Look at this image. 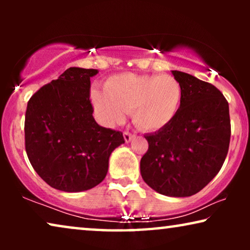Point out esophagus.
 <instances>
[{
  "label": "esophagus",
  "mask_w": 250,
  "mask_h": 250,
  "mask_svg": "<svg viewBox=\"0 0 250 250\" xmlns=\"http://www.w3.org/2000/svg\"><path fill=\"white\" fill-rule=\"evenodd\" d=\"M133 138H134V135L131 134V133H129V132H124V139H125L126 142H129Z\"/></svg>",
  "instance_id": "obj_1"
}]
</instances>
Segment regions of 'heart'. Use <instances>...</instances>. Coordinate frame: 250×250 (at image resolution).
Listing matches in <instances>:
<instances>
[{"label": "heart", "mask_w": 250, "mask_h": 250, "mask_svg": "<svg viewBox=\"0 0 250 250\" xmlns=\"http://www.w3.org/2000/svg\"><path fill=\"white\" fill-rule=\"evenodd\" d=\"M91 102L105 126L124 121L131 110L133 123L145 132L165 128L175 118L182 102V87L170 75L125 73L109 77L104 91L93 88Z\"/></svg>", "instance_id": "obj_1"}]
</instances>
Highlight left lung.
<instances>
[{"label": "left lung", "mask_w": 250, "mask_h": 250, "mask_svg": "<svg viewBox=\"0 0 250 250\" xmlns=\"http://www.w3.org/2000/svg\"><path fill=\"white\" fill-rule=\"evenodd\" d=\"M182 87L180 110L169 125L145 135L142 179L167 197H190L220 172L230 145L229 104L214 85L172 70Z\"/></svg>", "instance_id": "obj_1"}]
</instances>
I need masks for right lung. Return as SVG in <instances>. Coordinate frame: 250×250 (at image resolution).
Segmentation results:
<instances>
[{"mask_svg":"<svg viewBox=\"0 0 250 250\" xmlns=\"http://www.w3.org/2000/svg\"><path fill=\"white\" fill-rule=\"evenodd\" d=\"M98 73L68 68L27 104V156L41 179L57 190L81 192L98 186L111 152L125 142L122 132L102 127L92 115L90 78Z\"/></svg>","mask_w":250,"mask_h":250,"instance_id":"1","label":"right lung"}]
</instances>
